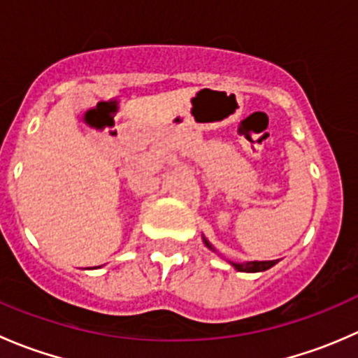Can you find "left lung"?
Returning a JSON list of instances; mask_svg holds the SVG:
<instances>
[{"mask_svg": "<svg viewBox=\"0 0 358 358\" xmlns=\"http://www.w3.org/2000/svg\"><path fill=\"white\" fill-rule=\"evenodd\" d=\"M204 244L208 246L209 249H213L211 244L208 243V241L204 239ZM215 251V249H213ZM277 263V259H272V262H248V263H234V268L239 270V272H265V270L272 268L273 265Z\"/></svg>", "mask_w": 358, "mask_h": 358, "instance_id": "left-lung-1", "label": "left lung"}]
</instances>
